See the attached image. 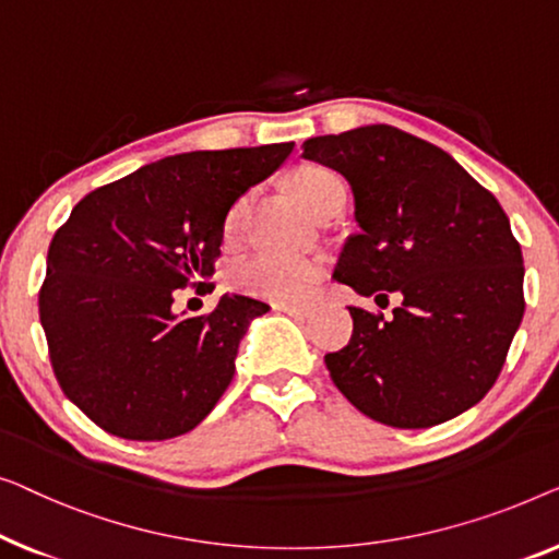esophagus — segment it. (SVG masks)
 I'll list each match as a JSON object with an SVG mask.
<instances>
[{"label": "esophagus", "mask_w": 559, "mask_h": 559, "mask_svg": "<svg viewBox=\"0 0 559 559\" xmlns=\"http://www.w3.org/2000/svg\"><path fill=\"white\" fill-rule=\"evenodd\" d=\"M276 309H278V311H283V313H288V317H294V319H298V321H306V319H311V317H313V309H309V306L278 304Z\"/></svg>", "instance_id": "esophagus-1"}]
</instances>
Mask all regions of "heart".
<instances>
[{
	"label": "heart",
	"mask_w": 559,
	"mask_h": 559,
	"mask_svg": "<svg viewBox=\"0 0 559 559\" xmlns=\"http://www.w3.org/2000/svg\"><path fill=\"white\" fill-rule=\"evenodd\" d=\"M290 190L311 212H319L336 198H344V182L324 167H301L290 177ZM246 215V200H238L225 215V238H238ZM324 276V263L319 258H288L258 253L235 265V286L248 294L269 298L278 304H301L313 294Z\"/></svg>",
	"instance_id": "heart-1"
}]
</instances>
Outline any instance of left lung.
Here are the masks:
<instances>
[{"label": "left lung", "mask_w": 559, "mask_h": 559, "mask_svg": "<svg viewBox=\"0 0 559 559\" xmlns=\"http://www.w3.org/2000/svg\"><path fill=\"white\" fill-rule=\"evenodd\" d=\"M304 159L355 194L334 278L359 296L400 294L392 319L349 306L355 332L326 355L344 397L392 428H430L474 407L524 317L522 248L507 212L451 154L388 123L304 141Z\"/></svg>", "instance_id": "8db88e82"}]
</instances>
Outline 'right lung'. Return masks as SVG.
I'll return each mask as SVG.
<instances>
[{"label":"right lung","instance_id":"add662e5","mask_svg":"<svg viewBox=\"0 0 559 559\" xmlns=\"http://www.w3.org/2000/svg\"><path fill=\"white\" fill-rule=\"evenodd\" d=\"M290 152L167 156L85 194L55 233L40 288L52 372L106 433L177 438L223 397L240 340L271 306L225 294L207 317H177L175 290L215 273L227 210Z\"/></svg>","mask_w":559,"mask_h":559}]
</instances>
